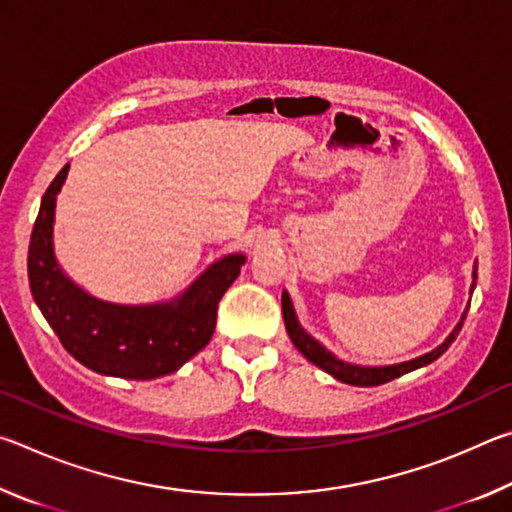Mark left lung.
<instances>
[{"label":"left lung","instance_id":"8db88e82","mask_svg":"<svg viewBox=\"0 0 512 512\" xmlns=\"http://www.w3.org/2000/svg\"><path fill=\"white\" fill-rule=\"evenodd\" d=\"M472 275H474V280H476V266H474ZM472 291H474V282H472ZM467 309H470V305H467ZM467 309L463 311V316H461V320H458V325L452 329V334H449L447 339L440 343L436 350L422 354V357H418V359H411V361H404V363H395V366H375V368H370V366H354V363H345L341 359H336L334 354L327 352L316 339H311V336L298 323L296 311H293L289 293L287 291L282 293V316H284V325H287V332H289L291 343L296 345V348L302 352V357H307L311 363H314V366H318L320 370H325L327 375H332L334 379H339V381H343V384H350V386H379V384H386V381L397 379V377L406 375V372L418 370L422 366H427V363L436 361L440 354H443L449 348V345L454 343L458 332H461L463 320L467 316Z\"/></svg>","mask_w":512,"mask_h":512}]
</instances>
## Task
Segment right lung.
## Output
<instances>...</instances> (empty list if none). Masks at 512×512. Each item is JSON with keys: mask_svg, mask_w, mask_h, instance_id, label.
Instances as JSON below:
<instances>
[{"mask_svg": "<svg viewBox=\"0 0 512 512\" xmlns=\"http://www.w3.org/2000/svg\"><path fill=\"white\" fill-rule=\"evenodd\" d=\"M60 169L42 196L29 244V284L42 316L63 348L99 375L155 379L176 372L210 343L216 307L244 266L232 253L205 271L178 298L158 305H112L69 280L54 255L56 196L67 178Z\"/></svg>", "mask_w": 512, "mask_h": 512, "instance_id": "obj_1", "label": "right lung"}]
</instances>
